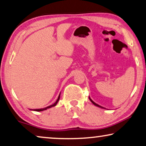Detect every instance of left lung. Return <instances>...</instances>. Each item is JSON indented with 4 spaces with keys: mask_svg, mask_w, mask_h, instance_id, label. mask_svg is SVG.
<instances>
[{
    "mask_svg": "<svg viewBox=\"0 0 146 146\" xmlns=\"http://www.w3.org/2000/svg\"><path fill=\"white\" fill-rule=\"evenodd\" d=\"M89 99H90V101H91V102H92V103H93V104H94V105H96V106H98V107H99V108H104V109H106V108H104V107H103V106H100V105H98V104H97V103H95L94 101H92V99H91V98H90V97H89Z\"/></svg>",
    "mask_w": 146,
    "mask_h": 146,
    "instance_id": "obj_1",
    "label": "left lung"
}]
</instances>
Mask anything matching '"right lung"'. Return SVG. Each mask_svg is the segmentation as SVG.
<instances>
[{"instance_id": "add662e5", "label": "right lung", "mask_w": 146, "mask_h": 146, "mask_svg": "<svg viewBox=\"0 0 146 146\" xmlns=\"http://www.w3.org/2000/svg\"><path fill=\"white\" fill-rule=\"evenodd\" d=\"M60 97V94H59V96H58V99H57V100H56V102H55L54 104H52V105H50V106H47V107L43 108H39V109H34V110H32V109L31 110H31H34V111H37V112H41V111L45 110L48 109V108H51V107H53V106H56V105H57L58 102V101H59Z\"/></svg>"}]
</instances>
